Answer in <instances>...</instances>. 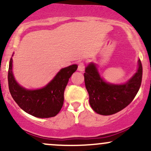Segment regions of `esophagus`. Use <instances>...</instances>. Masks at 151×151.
<instances>
[{
    "label": "esophagus",
    "mask_w": 151,
    "mask_h": 151,
    "mask_svg": "<svg viewBox=\"0 0 151 151\" xmlns=\"http://www.w3.org/2000/svg\"><path fill=\"white\" fill-rule=\"evenodd\" d=\"M84 69H85V63L79 62L78 64V70L80 72H84Z\"/></svg>",
    "instance_id": "1"
}]
</instances>
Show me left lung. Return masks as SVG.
I'll list each match as a JSON object with an SVG mask.
<instances>
[{
    "label": "left lung",
    "instance_id": "obj_1",
    "mask_svg": "<svg viewBox=\"0 0 151 151\" xmlns=\"http://www.w3.org/2000/svg\"><path fill=\"white\" fill-rule=\"evenodd\" d=\"M84 76L92 108L100 115H110L126 107L135 98L141 84L143 67L139 59L137 72L124 84L105 82L93 63L86 67Z\"/></svg>",
    "mask_w": 151,
    "mask_h": 151
}]
</instances>
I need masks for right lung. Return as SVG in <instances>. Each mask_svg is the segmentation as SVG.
<instances>
[{
    "mask_svg": "<svg viewBox=\"0 0 151 151\" xmlns=\"http://www.w3.org/2000/svg\"><path fill=\"white\" fill-rule=\"evenodd\" d=\"M13 59L8 68L9 91L18 105L25 112L39 118L54 117L64 104V92L69 79L77 69V64L62 69L46 87L30 90L20 86L15 80L12 72Z\"/></svg>",
    "mask_w": 151,
    "mask_h": 151,
    "instance_id": "right-lung-1",
    "label": "right lung"
}]
</instances>
